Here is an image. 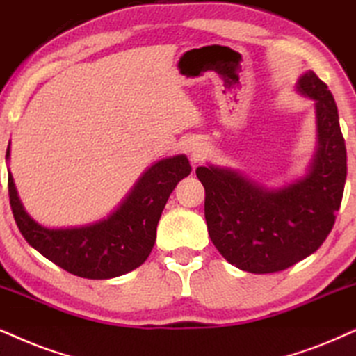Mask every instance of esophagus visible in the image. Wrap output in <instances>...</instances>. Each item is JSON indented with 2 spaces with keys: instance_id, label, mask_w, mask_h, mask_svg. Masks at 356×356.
<instances>
[{
  "instance_id": "34e87169",
  "label": "esophagus",
  "mask_w": 356,
  "mask_h": 356,
  "mask_svg": "<svg viewBox=\"0 0 356 356\" xmlns=\"http://www.w3.org/2000/svg\"><path fill=\"white\" fill-rule=\"evenodd\" d=\"M186 146H187V151H188V154H191V161L193 164L204 159L207 154L205 143H202L200 139H188Z\"/></svg>"
}]
</instances>
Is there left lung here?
Wrapping results in <instances>:
<instances>
[{
  "instance_id": "obj_1",
  "label": "left lung",
  "mask_w": 356,
  "mask_h": 356,
  "mask_svg": "<svg viewBox=\"0 0 356 356\" xmlns=\"http://www.w3.org/2000/svg\"><path fill=\"white\" fill-rule=\"evenodd\" d=\"M316 108V152L300 177L281 187L240 170L200 165L205 220L215 248L241 271H282L321 248L335 223L346 179V149L334 95L307 70L296 83Z\"/></svg>"
}]
</instances>
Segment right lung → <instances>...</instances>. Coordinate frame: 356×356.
<instances>
[{
    "label": "right lung",
    "mask_w": 356,
    "mask_h": 356,
    "mask_svg": "<svg viewBox=\"0 0 356 356\" xmlns=\"http://www.w3.org/2000/svg\"><path fill=\"white\" fill-rule=\"evenodd\" d=\"M10 151L8 146V161ZM191 170L186 154L156 161L113 211L79 227L51 228L35 222L22 205L10 170L8 191L17 228L44 258L75 276L111 279L133 271L147 259L165 202Z\"/></svg>",
    "instance_id": "add662e5"
}]
</instances>
